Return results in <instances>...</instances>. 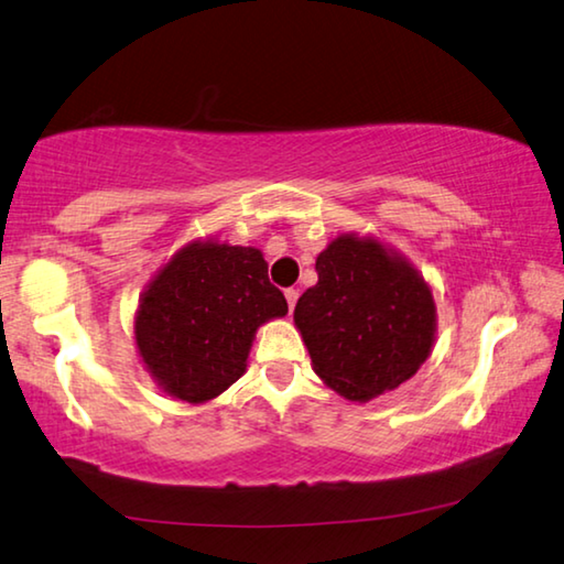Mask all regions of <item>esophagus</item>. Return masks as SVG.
<instances>
[{
	"instance_id": "esophagus-1",
	"label": "esophagus",
	"mask_w": 564,
	"mask_h": 564,
	"mask_svg": "<svg viewBox=\"0 0 564 564\" xmlns=\"http://www.w3.org/2000/svg\"><path fill=\"white\" fill-rule=\"evenodd\" d=\"M285 301H289V308L293 311L296 308V301H299V291L296 289H285Z\"/></svg>"
}]
</instances>
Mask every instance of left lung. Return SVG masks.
Masks as SVG:
<instances>
[{"mask_svg": "<svg viewBox=\"0 0 564 564\" xmlns=\"http://www.w3.org/2000/svg\"><path fill=\"white\" fill-rule=\"evenodd\" d=\"M316 273L293 321L324 383L351 401H369L414 377L436 330L422 275L379 240L348 234L318 253Z\"/></svg>", "mask_w": 564, "mask_h": 564, "instance_id": "8db88e82", "label": "left lung"}]
</instances>
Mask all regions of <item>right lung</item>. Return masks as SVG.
Masks as SVG:
<instances>
[{
    "label": "right lung",
    "mask_w": 564,
    "mask_h": 564,
    "mask_svg": "<svg viewBox=\"0 0 564 564\" xmlns=\"http://www.w3.org/2000/svg\"><path fill=\"white\" fill-rule=\"evenodd\" d=\"M285 314L261 250L195 240L142 293L135 341L165 394L203 404L243 377L258 326Z\"/></svg>",
    "instance_id": "right-lung-1"
}]
</instances>
